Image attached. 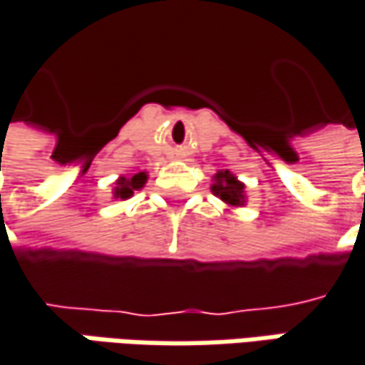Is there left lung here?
<instances>
[{
  "mask_svg": "<svg viewBox=\"0 0 365 365\" xmlns=\"http://www.w3.org/2000/svg\"><path fill=\"white\" fill-rule=\"evenodd\" d=\"M212 194L217 198H221L225 204H231V206H242L246 202L244 198V183H240L235 180L233 173L229 171H219L215 175V183H212Z\"/></svg>",
  "mask_w": 365,
  "mask_h": 365,
  "instance_id": "8db88e82",
  "label": "left lung"
}]
</instances>
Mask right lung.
Masks as SVG:
<instances>
[{
  "mask_svg": "<svg viewBox=\"0 0 365 365\" xmlns=\"http://www.w3.org/2000/svg\"><path fill=\"white\" fill-rule=\"evenodd\" d=\"M146 182V173H136L132 178H119L118 185H115V198H121V200H128L136 190H140Z\"/></svg>",
  "mask_w": 365,
  "mask_h": 365,
  "instance_id": "right-lung-1",
  "label": "right lung"
}]
</instances>
